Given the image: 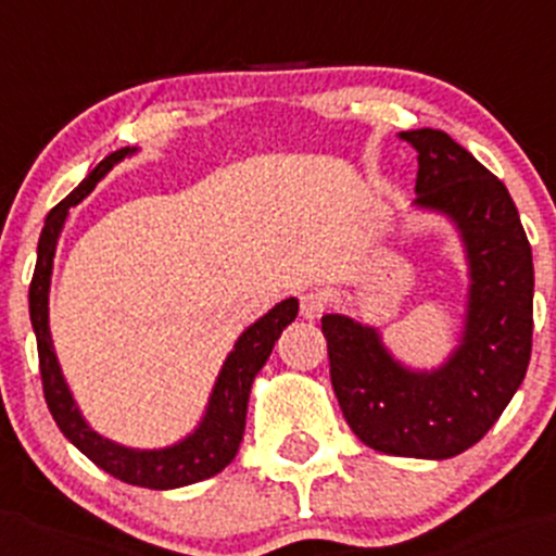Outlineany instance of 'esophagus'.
Here are the masks:
<instances>
[{
  "label": "esophagus",
  "instance_id": "esophagus-1",
  "mask_svg": "<svg viewBox=\"0 0 556 556\" xmlns=\"http://www.w3.org/2000/svg\"><path fill=\"white\" fill-rule=\"evenodd\" d=\"M327 306H330V301L323 290H306L301 295V314L306 319H319L327 312Z\"/></svg>",
  "mask_w": 556,
  "mask_h": 556
}]
</instances>
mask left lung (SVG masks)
<instances>
[{
    "label": "left lung",
    "mask_w": 556,
    "mask_h": 556,
    "mask_svg": "<svg viewBox=\"0 0 556 556\" xmlns=\"http://www.w3.org/2000/svg\"><path fill=\"white\" fill-rule=\"evenodd\" d=\"M420 207L464 233L471 301L464 341L437 372L396 365L370 327L325 314L330 381L352 431L402 458H453L477 445L511 402L533 349V253L506 186L442 130H410Z\"/></svg>",
    "instance_id": "obj_1"
}]
</instances>
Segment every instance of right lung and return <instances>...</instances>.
Listing matches in <instances>:
<instances>
[{
    "label": "right lung",
    "mask_w": 556,
    "mask_h": 556,
    "mask_svg": "<svg viewBox=\"0 0 556 556\" xmlns=\"http://www.w3.org/2000/svg\"><path fill=\"white\" fill-rule=\"evenodd\" d=\"M130 154V149H119L109 154L101 165L96 167L85 180L50 210L45 220L42 237H39L37 248V268H34L31 288H28V312H31V325L37 332V352H39V372H42V391L45 402L50 407L52 418H55L58 429L63 431L74 447H79L87 458L111 477L122 479L127 484L149 490H173L184 488V484H194L200 479L218 475L220 469L231 464L237 455L239 442L244 434V416H248V400L250 386L258 370L266 365L268 354H271L274 341L279 332L285 330L298 314V301L277 303L266 317L239 336L237 346L226 359L224 370H220L218 383H215L213 396H210L207 416L200 424V429L184 442L167 450H130L119 447L114 442L98 437L90 426L79 416L77 405H74L72 394H68L66 383H63L61 367H58L55 352H52L50 327H47V290H50V274H52V255H55L58 233L63 229L68 207L85 200L98 180L106 175L116 162H122Z\"/></svg>",
    "instance_id": "1"
}]
</instances>
